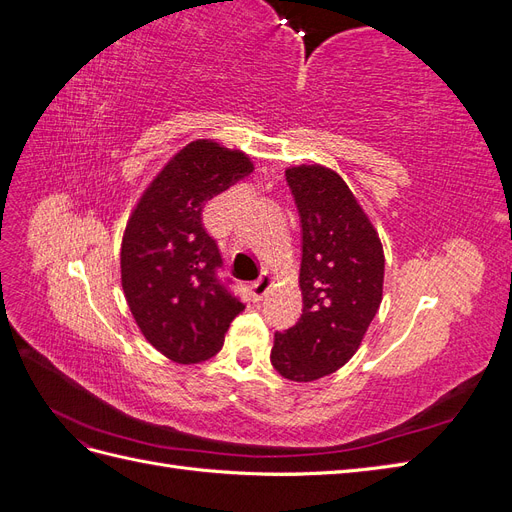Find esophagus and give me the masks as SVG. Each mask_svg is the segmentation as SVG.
<instances>
[{
    "label": "esophagus",
    "mask_w": 512,
    "mask_h": 512,
    "mask_svg": "<svg viewBox=\"0 0 512 512\" xmlns=\"http://www.w3.org/2000/svg\"><path fill=\"white\" fill-rule=\"evenodd\" d=\"M271 284H273V277L269 275V273H262L258 280L250 286V294H252V301H262V297H265V294L269 292V288H271Z\"/></svg>",
    "instance_id": "esophagus-1"
}]
</instances>
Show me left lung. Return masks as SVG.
<instances>
[{"instance_id": "1", "label": "left lung", "mask_w": 512, "mask_h": 512, "mask_svg": "<svg viewBox=\"0 0 512 512\" xmlns=\"http://www.w3.org/2000/svg\"><path fill=\"white\" fill-rule=\"evenodd\" d=\"M301 220L303 314L275 333L271 363L294 382L346 365L382 301L384 254L378 232L344 179L322 166L286 170Z\"/></svg>"}]
</instances>
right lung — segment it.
Wrapping results in <instances>:
<instances>
[{"mask_svg":"<svg viewBox=\"0 0 512 512\" xmlns=\"http://www.w3.org/2000/svg\"><path fill=\"white\" fill-rule=\"evenodd\" d=\"M252 173L250 158L209 141L181 149L143 194L121 243V286L147 342L175 363L218 352L243 312L203 226L207 200Z\"/></svg>","mask_w":512,"mask_h":512,"instance_id":"obj_1","label":"right lung"}]
</instances>
